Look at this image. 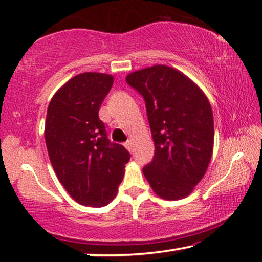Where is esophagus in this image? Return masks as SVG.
Here are the masks:
<instances>
[{
    "instance_id": "obj_1",
    "label": "esophagus",
    "mask_w": 262,
    "mask_h": 262,
    "mask_svg": "<svg viewBox=\"0 0 262 262\" xmlns=\"http://www.w3.org/2000/svg\"><path fill=\"white\" fill-rule=\"evenodd\" d=\"M124 145H125V148L128 150V151L132 152V141H130V139H128V141H126V142L124 143Z\"/></svg>"
}]
</instances>
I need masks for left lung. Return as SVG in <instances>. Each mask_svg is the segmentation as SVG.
Instances as JSON below:
<instances>
[{"label": "left lung", "mask_w": 262, "mask_h": 262, "mask_svg": "<svg viewBox=\"0 0 262 262\" xmlns=\"http://www.w3.org/2000/svg\"><path fill=\"white\" fill-rule=\"evenodd\" d=\"M143 95L155 155L143 174L160 198L192 193L205 175L213 151V114L204 92L171 67L145 68L126 76Z\"/></svg>", "instance_id": "obj_1"}]
</instances>
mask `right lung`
Returning a JSON list of instances; mask_svg holds the SVG:
<instances>
[{"label": "right lung", "mask_w": 262, "mask_h": 262, "mask_svg": "<svg viewBox=\"0 0 262 262\" xmlns=\"http://www.w3.org/2000/svg\"><path fill=\"white\" fill-rule=\"evenodd\" d=\"M113 76L82 73L52 96L45 121L49 157L60 184L78 204L105 206L117 195L130 154L107 138L100 106Z\"/></svg>", "instance_id": "right-lung-1"}]
</instances>
